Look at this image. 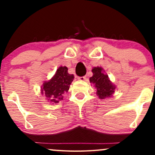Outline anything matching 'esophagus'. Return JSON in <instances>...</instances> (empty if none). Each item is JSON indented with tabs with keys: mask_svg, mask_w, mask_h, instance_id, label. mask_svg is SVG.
Listing matches in <instances>:
<instances>
[{
	"mask_svg": "<svg viewBox=\"0 0 155 155\" xmlns=\"http://www.w3.org/2000/svg\"><path fill=\"white\" fill-rule=\"evenodd\" d=\"M78 79L81 80V81H85V80L87 79V78H86V76H81V77L78 78Z\"/></svg>",
	"mask_w": 155,
	"mask_h": 155,
	"instance_id": "esophagus-1",
	"label": "esophagus"
}]
</instances>
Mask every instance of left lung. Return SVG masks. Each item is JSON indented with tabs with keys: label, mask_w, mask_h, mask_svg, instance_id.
Here are the masks:
<instances>
[{
	"label": "left lung",
	"mask_w": 155,
	"mask_h": 155,
	"mask_svg": "<svg viewBox=\"0 0 155 155\" xmlns=\"http://www.w3.org/2000/svg\"><path fill=\"white\" fill-rule=\"evenodd\" d=\"M92 75L90 78V83L93 84L97 90L96 94L100 99L111 97L114 92L116 86L111 82L107 74H104L102 67H94L92 70Z\"/></svg>",
	"instance_id": "left-lung-1"
}]
</instances>
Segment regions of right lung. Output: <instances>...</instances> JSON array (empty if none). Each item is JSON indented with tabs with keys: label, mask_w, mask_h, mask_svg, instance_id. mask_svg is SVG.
Wrapping results in <instances>:
<instances>
[{
	"label": "right lung",
	"mask_w": 155,
	"mask_h": 155,
	"mask_svg": "<svg viewBox=\"0 0 155 155\" xmlns=\"http://www.w3.org/2000/svg\"><path fill=\"white\" fill-rule=\"evenodd\" d=\"M74 79V74H68L66 66H60L51 79L43 83L41 94L50 104H58L63 100L64 95L68 91Z\"/></svg>",
	"instance_id": "1"
}]
</instances>
